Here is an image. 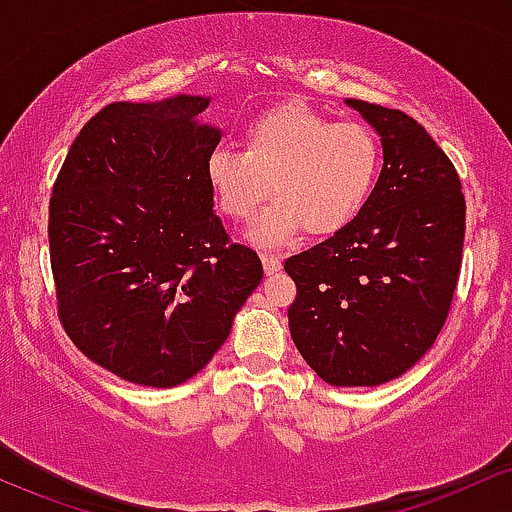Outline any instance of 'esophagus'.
I'll return each instance as SVG.
<instances>
[{"mask_svg":"<svg viewBox=\"0 0 512 512\" xmlns=\"http://www.w3.org/2000/svg\"><path fill=\"white\" fill-rule=\"evenodd\" d=\"M261 261H263V270H266V275H275L282 268V258L278 254H263Z\"/></svg>","mask_w":512,"mask_h":512,"instance_id":"1","label":"esophagus"}]
</instances>
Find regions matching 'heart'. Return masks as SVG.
<instances>
[{
	"label": "heart",
	"mask_w": 512,
	"mask_h": 512,
	"mask_svg": "<svg viewBox=\"0 0 512 512\" xmlns=\"http://www.w3.org/2000/svg\"><path fill=\"white\" fill-rule=\"evenodd\" d=\"M244 150L215 148L206 179L227 220L256 213V242H282L299 227L311 237L345 230L366 208L381 170V146L369 126L333 122L326 114L285 102L246 124Z\"/></svg>",
	"instance_id": "heart-1"
}]
</instances>
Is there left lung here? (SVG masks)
Returning <instances> with one entry per match:
<instances>
[{"label": "left lung", "mask_w": 512, "mask_h": 512, "mask_svg": "<svg viewBox=\"0 0 512 512\" xmlns=\"http://www.w3.org/2000/svg\"><path fill=\"white\" fill-rule=\"evenodd\" d=\"M381 136L383 170L359 218L285 261L294 345L323 381L381 386L412 369L446 323L465 242L448 155L400 110L345 100Z\"/></svg>", "instance_id": "left-lung-1"}]
</instances>
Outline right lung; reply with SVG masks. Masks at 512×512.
Returning a JSON list of instances; mask_svg holds the SVG:
<instances>
[{
	"instance_id": "1",
	"label": "right lung",
	"mask_w": 512,
	"mask_h": 512,
	"mask_svg": "<svg viewBox=\"0 0 512 512\" xmlns=\"http://www.w3.org/2000/svg\"><path fill=\"white\" fill-rule=\"evenodd\" d=\"M203 95L112 102L71 143L50 198L62 326L124 381L174 388L220 350L263 278L213 213L218 126Z\"/></svg>"
}]
</instances>
